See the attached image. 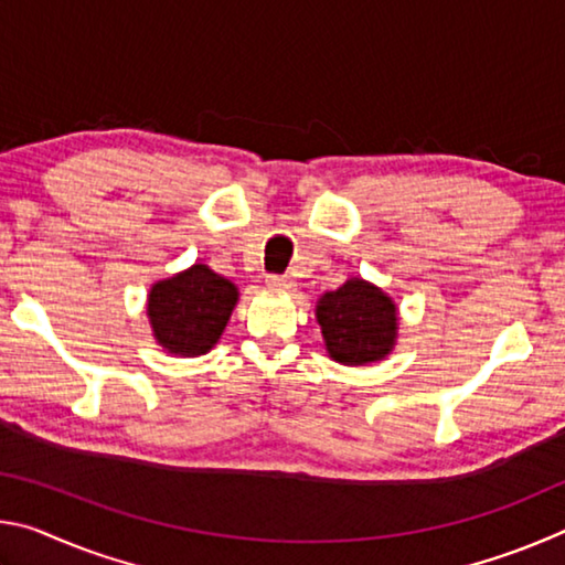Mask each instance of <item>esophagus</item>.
Here are the masks:
<instances>
[{"label": "esophagus", "instance_id": "34e87169", "mask_svg": "<svg viewBox=\"0 0 565 565\" xmlns=\"http://www.w3.org/2000/svg\"><path fill=\"white\" fill-rule=\"evenodd\" d=\"M266 286H269L271 291H291L294 281L289 279V276H276V274H271L269 279H266Z\"/></svg>", "mask_w": 565, "mask_h": 565}]
</instances>
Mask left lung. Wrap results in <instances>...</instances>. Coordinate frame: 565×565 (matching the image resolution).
Instances as JSON below:
<instances>
[{"label":"left lung","mask_w":565,"mask_h":565,"mask_svg":"<svg viewBox=\"0 0 565 565\" xmlns=\"http://www.w3.org/2000/svg\"><path fill=\"white\" fill-rule=\"evenodd\" d=\"M317 321L329 356L343 366H366L386 359L396 347V303L379 286L356 276L321 296Z\"/></svg>","instance_id":"obj_1"}]
</instances>
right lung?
Returning a JSON list of instances; mask_svg holds the SVG:
<instances>
[{"label": "right lung", "instance_id": "1", "mask_svg": "<svg viewBox=\"0 0 565 565\" xmlns=\"http://www.w3.org/2000/svg\"><path fill=\"white\" fill-rule=\"evenodd\" d=\"M236 301L232 281L206 264H194L151 286L147 317L161 349L174 356H202L222 339Z\"/></svg>", "mask_w": 565, "mask_h": 565}]
</instances>
